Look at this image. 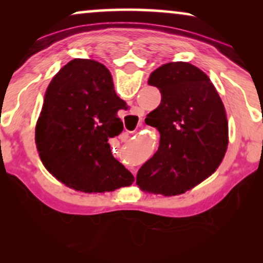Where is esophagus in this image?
Listing matches in <instances>:
<instances>
[{"instance_id":"esophagus-1","label":"esophagus","mask_w":263,"mask_h":263,"mask_svg":"<svg viewBox=\"0 0 263 263\" xmlns=\"http://www.w3.org/2000/svg\"><path fill=\"white\" fill-rule=\"evenodd\" d=\"M128 133H134V132H128ZM127 136H128V134H127Z\"/></svg>"}]
</instances>
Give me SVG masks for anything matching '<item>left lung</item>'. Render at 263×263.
I'll list each match as a JSON object with an SVG mask.
<instances>
[{
	"label": "left lung",
	"mask_w": 263,
	"mask_h": 263,
	"mask_svg": "<svg viewBox=\"0 0 263 263\" xmlns=\"http://www.w3.org/2000/svg\"><path fill=\"white\" fill-rule=\"evenodd\" d=\"M161 103L146 117L160 133L158 151L142 165L136 184L145 193L174 196L215 172L229 145L225 106L208 75L188 62H170L149 75Z\"/></svg>",
	"instance_id": "obj_1"
}]
</instances>
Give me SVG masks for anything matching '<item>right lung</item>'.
Masks as SVG:
<instances>
[{
	"label": "right lung",
	"instance_id": "right-lung-1",
	"mask_svg": "<svg viewBox=\"0 0 263 263\" xmlns=\"http://www.w3.org/2000/svg\"><path fill=\"white\" fill-rule=\"evenodd\" d=\"M116 95L104 64L88 59L68 62L52 78L35 125L43 165L67 186L84 193L129 186L134 176L111 153L109 139L123 130Z\"/></svg>",
	"mask_w": 263,
	"mask_h": 263
}]
</instances>
